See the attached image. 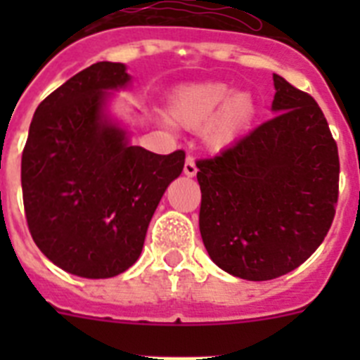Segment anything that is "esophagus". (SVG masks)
Wrapping results in <instances>:
<instances>
[{
    "instance_id": "obj_1",
    "label": "esophagus",
    "mask_w": 360,
    "mask_h": 360,
    "mask_svg": "<svg viewBox=\"0 0 360 360\" xmlns=\"http://www.w3.org/2000/svg\"><path fill=\"white\" fill-rule=\"evenodd\" d=\"M196 164H195V158L193 157H187L186 158V165H184V173L187 174V176H195L196 174Z\"/></svg>"
}]
</instances>
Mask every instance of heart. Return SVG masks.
I'll list each match as a JSON object with an SVG mask.
<instances>
[{"instance_id": "heart-1", "label": "heart", "mask_w": 360, "mask_h": 360, "mask_svg": "<svg viewBox=\"0 0 360 360\" xmlns=\"http://www.w3.org/2000/svg\"><path fill=\"white\" fill-rule=\"evenodd\" d=\"M256 103L247 91H236L227 82H198L178 88L171 97L169 120L174 126L198 131L209 148L224 149L250 128Z\"/></svg>"}]
</instances>
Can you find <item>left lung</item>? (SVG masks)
<instances>
[{
  "label": "left lung",
  "instance_id": "1",
  "mask_svg": "<svg viewBox=\"0 0 360 360\" xmlns=\"http://www.w3.org/2000/svg\"><path fill=\"white\" fill-rule=\"evenodd\" d=\"M274 119L200 158V232L229 274H288L323 243L339 198V151L316 98L274 73Z\"/></svg>",
  "mask_w": 360,
  "mask_h": 360
}]
</instances>
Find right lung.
I'll return each instance as SVG.
<instances>
[{"label":"right lung","instance_id":"add662e5","mask_svg":"<svg viewBox=\"0 0 360 360\" xmlns=\"http://www.w3.org/2000/svg\"><path fill=\"white\" fill-rule=\"evenodd\" d=\"M129 81L122 63H95L37 106L21 157L28 231L50 262L103 279L139 259L164 191L180 176L182 149L131 146L103 115L106 90Z\"/></svg>","mask_w":360,"mask_h":360}]
</instances>
